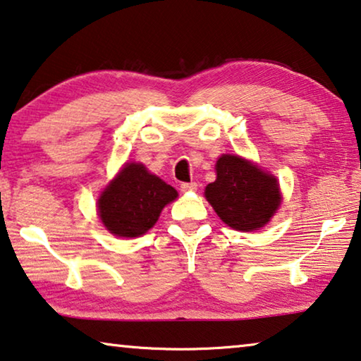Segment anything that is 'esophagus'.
I'll return each instance as SVG.
<instances>
[{
	"instance_id": "1",
	"label": "esophagus",
	"mask_w": 361,
	"mask_h": 361,
	"mask_svg": "<svg viewBox=\"0 0 361 361\" xmlns=\"http://www.w3.org/2000/svg\"><path fill=\"white\" fill-rule=\"evenodd\" d=\"M181 191H196L197 190V183H194V181H191V183H181Z\"/></svg>"
}]
</instances>
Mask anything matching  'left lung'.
<instances>
[{
  "instance_id": "1",
  "label": "left lung",
  "mask_w": 361,
  "mask_h": 361,
  "mask_svg": "<svg viewBox=\"0 0 361 361\" xmlns=\"http://www.w3.org/2000/svg\"><path fill=\"white\" fill-rule=\"evenodd\" d=\"M215 169L216 180L205 188V197L216 215L238 231L265 226L281 202L276 178L230 154L216 160Z\"/></svg>"
}]
</instances>
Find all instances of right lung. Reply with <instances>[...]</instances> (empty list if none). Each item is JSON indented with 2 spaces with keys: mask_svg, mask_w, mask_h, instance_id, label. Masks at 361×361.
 Returning <instances> with one entry per match:
<instances>
[{
  "mask_svg": "<svg viewBox=\"0 0 361 361\" xmlns=\"http://www.w3.org/2000/svg\"><path fill=\"white\" fill-rule=\"evenodd\" d=\"M178 196L175 188L149 173L145 165L127 164L98 201L104 226L118 238L145 234L160 212Z\"/></svg>",
  "mask_w": 361,
  "mask_h": 361,
  "instance_id": "obj_1",
  "label": "right lung"
}]
</instances>
